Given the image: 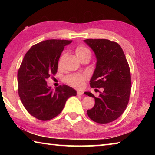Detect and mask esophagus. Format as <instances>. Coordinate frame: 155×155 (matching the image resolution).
Returning a JSON list of instances; mask_svg holds the SVG:
<instances>
[{"mask_svg": "<svg viewBox=\"0 0 155 155\" xmlns=\"http://www.w3.org/2000/svg\"><path fill=\"white\" fill-rule=\"evenodd\" d=\"M83 91H77V95H83Z\"/></svg>", "mask_w": 155, "mask_h": 155, "instance_id": "esophagus-1", "label": "esophagus"}]
</instances>
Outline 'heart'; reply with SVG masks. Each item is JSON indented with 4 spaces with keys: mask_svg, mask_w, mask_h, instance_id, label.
<instances>
[{
    "mask_svg": "<svg viewBox=\"0 0 155 155\" xmlns=\"http://www.w3.org/2000/svg\"><path fill=\"white\" fill-rule=\"evenodd\" d=\"M76 54L78 59L83 57H91V51L90 49L84 46H78L76 48ZM61 61V59L59 61V64ZM87 76L85 74H74L66 78V82L69 83L72 86L77 88H81L83 86L85 81L87 80Z\"/></svg>",
    "mask_w": 155,
    "mask_h": 155,
    "instance_id": "obj_1",
    "label": "heart"
}]
</instances>
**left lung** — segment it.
<instances>
[{
    "label": "left lung",
    "instance_id": "obj_1",
    "mask_svg": "<svg viewBox=\"0 0 155 155\" xmlns=\"http://www.w3.org/2000/svg\"><path fill=\"white\" fill-rule=\"evenodd\" d=\"M84 42L96 58L91 87L104 89L98 98L90 91L84 93L95 99L94 107L87 113L95 122L107 124L118 118L127 107L131 89L129 65L117 43L104 39H87Z\"/></svg>",
    "mask_w": 155,
    "mask_h": 155
}]
</instances>
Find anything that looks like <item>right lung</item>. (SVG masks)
Returning a JSON list of instances; mask_svg holds the SVG:
<instances>
[{"label": "right lung", "instance_id": "add662e5", "mask_svg": "<svg viewBox=\"0 0 155 155\" xmlns=\"http://www.w3.org/2000/svg\"><path fill=\"white\" fill-rule=\"evenodd\" d=\"M72 40H48L36 44L24 57L18 72V94L25 108L37 119L46 121L58 115L65 102L77 91L66 85L53 90L46 81L57 72L65 46Z\"/></svg>", "mask_w": 155, "mask_h": 155}]
</instances>
